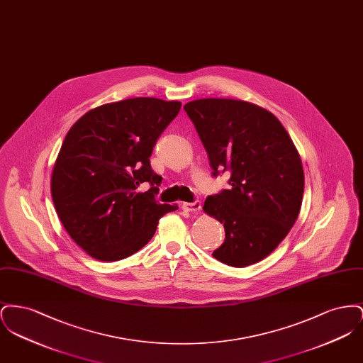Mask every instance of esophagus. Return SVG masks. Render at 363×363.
Returning a JSON list of instances; mask_svg holds the SVG:
<instances>
[{"label": "esophagus", "instance_id": "esophagus-1", "mask_svg": "<svg viewBox=\"0 0 363 363\" xmlns=\"http://www.w3.org/2000/svg\"><path fill=\"white\" fill-rule=\"evenodd\" d=\"M182 208H184L185 211H189V212H199V211L201 209V201L196 200V201H193V203H184Z\"/></svg>", "mask_w": 363, "mask_h": 363}]
</instances>
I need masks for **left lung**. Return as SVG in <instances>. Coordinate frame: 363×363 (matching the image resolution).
<instances>
[{"mask_svg":"<svg viewBox=\"0 0 363 363\" xmlns=\"http://www.w3.org/2000/svg\"><path fill=\"white\" fill-rule=\"evenodd\" d=\"M213 175L230 172V189L208 196L204 212L225 225L212 256L243 268L269 256L291 230L305 177L284 126L268 110L235 99L207 98L184 106Z\"/></svg>","mask_w":363,"mask_h":363,"instance_id":"obj_1","label":"left lung"}]
</instances>
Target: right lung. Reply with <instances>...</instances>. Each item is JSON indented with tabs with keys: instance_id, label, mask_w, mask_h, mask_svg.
I'll return each instance as SVG.
<instances>
[{
	"instance_id": "add662e5",
	"label": "right lung",
	"mask_w": 363,
	"mask_h": 363,
	"mask_svg": "<svg viewBox=\"0 0 363 363\" xmlns=\"http://www.w3.org/2000/svg\"><path fill=\"white\" fill-rule=\"evenodd\" d=\"M179 108L177 101L125 99L89 110L70 128L52 169V197L70 238L91 257L132 256L178 208L155 200L162 177L150 156ZM144 182L152 188L138 194Z\"/></svg>"
}]
</instances>
